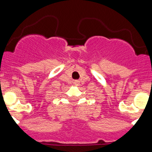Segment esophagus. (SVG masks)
<instances>
[{
    "instance_id": "obj_1",
    "label": "esophagus",
    "mask_w": 152,
    "mask_h": 152,
    "mask_svg": "<svg viewBox=\"0 0 152 152\" xmlns=\"http://www.w3.org/2000/svg\"><path fill=\"white\" fill-rule=\"evenodd\" d=\"M79 84H80V82H79V80H75L74 82H73V85H74L75 86H79Z\"/></svg>"
}]
</instances>
